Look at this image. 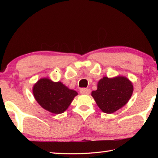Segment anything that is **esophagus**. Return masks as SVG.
I'll return each mask as SVG.
<instances>
[{
    "label": "esophagus",
    "instance_id": "obj_1",
    "mask_svg": "<svg viewBox=\"0 0 158 158\" xmlns=\"http://www.w3.org/2000/svg\"><path fill=\"white\" fill-rule=\"evenodd\" d=\"M90 92H91V90L88 88H83L80 89V93L82 94H89Z\"/></svg>",
    "mask_w": 158,
    "mask_h": 158
}]
</instances>
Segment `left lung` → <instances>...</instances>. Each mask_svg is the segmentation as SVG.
Listing matches in <instances>:
<instances>
[{
	"mask_svg": "<svg viewBox=\"0 0 158 158\" xmlns=\"http://www.w3.org/2000/svg\"><path fill=\"white\" fill-rule=\"evenodd\" d=\"M133 89L132 82L125 77H104L98 81L97 89L92 92V96L102 111L110 114L128 102Z\"/></svg>",
	"mask_w": 158,
	"mask_h": 158,
	"instance_id": "8db88e82",
	"label": "left lung"
}]
</instances>
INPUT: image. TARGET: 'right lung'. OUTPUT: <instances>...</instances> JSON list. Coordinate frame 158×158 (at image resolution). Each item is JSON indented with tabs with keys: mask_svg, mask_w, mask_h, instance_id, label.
I'll use <instances>...</instances> for the list:
<instances>
[{
	"mask_svg": "<svg viewBox=\"0 0 158 158\" xmlns=\"http://www.w3.org/2000/svg\"><path fill=\"white\" fill-rule=\"evenodd\" d=\"M35 98L43 109L60 114L64 112L78 94L61 82H53L49 78L39 79L33 86Z\"/></svg>",
	"mask_w": 158,
	"mask_h": 158,
	"instance_id": "add662e5",
	"label": "right lung"
}]
</instances>
